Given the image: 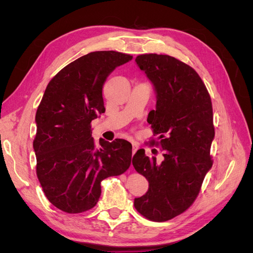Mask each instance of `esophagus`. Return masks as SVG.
<instances>
[{
	"label": "esophagus",
	"instance_id": "obj_1",
	"mask_svg": "<svg viewBox=\"0 0 253 253\" xmlns=\"http://www.w3.org/2000/svg\"><path fill=\"white\" fill-rule=\"evenodd\" d=\"M132 147H133V150H132V153H133V155L135 154L136 153V151L138 150V143H136V142H132Z\"/></svg>",
	"mask_w": 253,
	"mask_h": 253
}]
</instances>
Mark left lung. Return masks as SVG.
Returning <instances> with one entry per match:
<instances>
[{"instance_id": "left-lung-1", "label": "left lung", "mask_w": 253, "mask_h": 253, "mask_svg": "<svg viewBox=\"0 0 253 253\" xmlns=\"http://www.w3.org/2000/svg\"><path fill=\"white\" fill-rule=\"evenodd\" d=\"M135 61L155 90L156 110L148 122L159 135L164 157L159 163L143 149L135 153L132 164L148 179L149 190L134 206L148 219L166 221L193 204L212 167L211 98L198 74L174 57L145 53Z\"/></svg>"}]
</instances>
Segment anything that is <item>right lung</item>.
Instances as JSON below:
<instances>
[{
    "instance_id": "right-lung-1",
    "label": "right lung",
    "mask_w": 253,
    "mask_h": 253,
    "mask_svg": "<svg viewBox=\"0 0 253 253\" xmlns=\"http://www.w3.org/2000/svg\"><path fill=\"white\" fill-rule=\"evenodd\" d=\"M132 59L114 50L78 58L49 81L38 106L37 176L47 200L66 213L93 208L101 195V181L125 173L131 165L132 144L100 139L97 148L90 122L105 112L106 78Z\"/></svg>"
}]
</instances>
